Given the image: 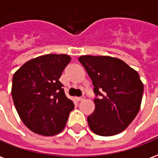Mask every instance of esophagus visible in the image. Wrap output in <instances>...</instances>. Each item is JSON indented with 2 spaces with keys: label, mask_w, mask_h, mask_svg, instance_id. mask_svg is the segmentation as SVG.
Returning <instances> with one entry per match:
<instances>
[{
  "label": "esophagus",
  "mask_w": 158,
  "mask_h": 158,
  "mask_svg": "<svg viewBox=\"0 0 158 158\" xmlns=\"http://www.w3.org/2000/svg\"><path fill=\"white\" fill-rule=\"evenodd\" d=\"M84 98H85V96H84V95H82V96L78 97V98H77V99L78 101H81V100H83Z\"/></svg>",
  "instance_id": "esophagus-1"
}]
</instances>
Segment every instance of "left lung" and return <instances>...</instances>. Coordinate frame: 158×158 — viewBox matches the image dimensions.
I'll use <instances>...</instances> for the list:
<instances>
[{
	"mask_svg": "<svg viewBox=\"0 0 158 158\" xmlns=\"http://www.w3.org/2000/svg\"><path fill=\"white\" fill-rule=\"evenodd\" d=\"M79 61L94 86L95 110L87 117L95 134L111 136L129 126L140 109L143 83L137 71L119 59L82 55Z\"/></svg>",
	"mask_w": 158,
	"mask_h": 158,
	"instance_id": "8db88e82",
	"label": "left lung"
}]
</instances>
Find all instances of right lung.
<instances>
[{
  "label": "right lung",
  "mask_w": 158,
  "mask_h": 158,
  "mask_svg": "<svg viewBox=\"0 0 158 158\" xmlns=\"http://www.w3.org/2000/svg\"><path fill=\"white\" fill-rule=\"evenodd\" d=\"M71 60L67 55H42L26 62L13 75L15 108L34 133L50 136L65 128L74 103L65 96L59 79Z\"/></svg>",
  "instance_id": "add662e5"
}]
</instances>
